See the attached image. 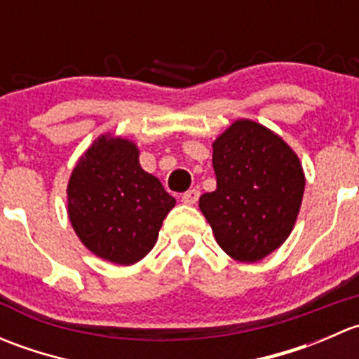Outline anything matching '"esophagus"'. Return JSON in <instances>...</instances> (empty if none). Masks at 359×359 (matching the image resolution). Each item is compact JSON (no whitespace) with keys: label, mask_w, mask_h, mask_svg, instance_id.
<instances>
[{"label":"esophagus","mask_w":359,"mask_h":359,"mask_svg":"<svg viewBox=\"0 0 359 359\" xmlns=\"http://www.w3.org/2000/svg\"><path fill=\"white\" fill-rule=\"evenodd\" d=\"M198 200H200V191L198 189H189L182 194V203H186V205H196Z\"/></svg>","instance_id":"obj_1"}]
</instances>
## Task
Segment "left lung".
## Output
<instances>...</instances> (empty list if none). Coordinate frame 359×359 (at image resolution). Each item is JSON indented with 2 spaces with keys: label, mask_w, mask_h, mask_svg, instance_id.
Segmentation results:
<instances>
[{
  "label": "left lung",
  "mask_w": 359,
  "mask_h": 359,
  "mask_svg": "<svg viewBox=\"0 0 359 359\" xmlns=\"http://www.w3.org/2000/svg\"><path fill=\"white\" fill-rule=\"evenodd\" d=\"M217 189L200 210L219 247L240 262H257L290 236L302 203V165L266 126L238 119L213 142Z\"/></svg>",
  "instance_id": "8db88e82"
}]
</instances>
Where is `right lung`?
I'll return each mask as SVG.
<instances>
[{"instance_id": "right-lung-1", "label": "right lung", "mask_w": 359, "mask_h": 359, "mask_svg": "<svg viewBox=\"0 0 359 359\" xmlns=\"http://www.w3.org/2000/svg\"><path fill=\"white\" fill-rule=\"evenodd\" d=\"M175 198L144 172L139 149L121 137L102 135L74 166L67 213L81 243L97 257L130 266L147 255Z\"/></svg>"}]
</instances>
